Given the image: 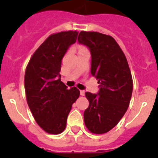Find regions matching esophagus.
<instances>
[{
  "label": "esophagus",
  "mask_w": 158,
  "mask_h": 158,
  "mask_svg": "<svg viewBox=\"0 0 158 158\" xmlns=\"http://www.w3.org/2000/svg\"><path fill=\"white\" fill-rule=\"evenodd\" d=\"M81 96H85V91L84 90H80Z\"/></svg>",
  "instance_id": "34e87169"
}]
</instances>
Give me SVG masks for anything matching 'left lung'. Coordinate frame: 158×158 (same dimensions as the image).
I'll use <instances>...</instances> for the list:
<instances>
[{"label":"left lung","instance_id":"obj_1","mask_svg":"<svg viewBox=\"0 0 158 158\" xmlns=\"http://www.w3.org/2000/svg\"><path fill=\"white\" fill-rule=\"evenodd\" d=\"M77 40L91 51V73L100 84L97 94L85 93L89 105L84 112L85 124L91 133H107L129 107L133 91L131 69L122 49L111 35L82 31Z\"/></svg>","mask_w":158,"mask_h":158}]
</instances>
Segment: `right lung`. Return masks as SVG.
<instances>
[{
    "mask_svg": "<svg viewBox=\"0 0 158 158\" xmlns=\"http://www.w3.org/2000/svg\"><path fill=\"white\" fill-rule=\"evenodd\" d=\"M77 31L54 33L32 54L24 76L27 104L37 124L47 133L58 135L66 126L73 104L80 96L76 87L61 81L62 58L76 42Z\"/></svg>",
    "mask_w": 158,
    "mask_h": 158,
    "instance_id": "obj_1",
    "label": "right lung"
}]
</instances>
